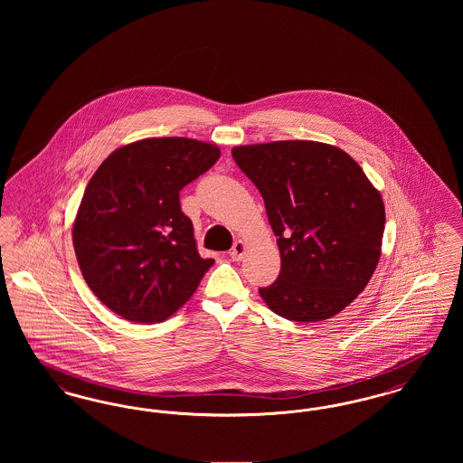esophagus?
<instances>
[{"label":"esophagus","mask_w":463,"mask_h":463,"mask_svg":"<svg viewBox=\"0 0 463 463\" xmlns=\"http://www.w3.org/2000/svg\"><path fill=\"white\" fill-rule=\"evenodd\" d=\"M244 253H246V242L241 241V240H238V241L234 242V246H232V248H231V251H229L231 259H232V260H236V262L242 260Z\"/></svg>","instance_id":"obj_1"}]
</instances>
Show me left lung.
<instances>
[{"label": "left lung", "mask_w": 463, "mask_h": 463, "mask_svg": "<svg viewBox=\"0 0 463 463\" xmlns=\"http://www.w3.org/2000/svg\"><path fill=\"white\" fill-rule=\"evenodd\" d=\"M232 157L260 191L281 255V272L260 297L289 321L330 319L366 288L380 260V193L351 156L323 142L240 146Z\"/></svg>", "instance_id": "obj_1"}]
</instances>
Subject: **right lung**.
Here are the masks:
<instances>
[{"mask_svg":"<svg viewBox=\"0 0 463 463\" xmlns=\"http://www.w3.org/2000/svg\"><path fill=\"white\" fill-rule=\"evenodd\" d=\"M219 157L217 146L194 138H144L110 153L90 178L72 244L90 289L123 319L165 321L215 264L199 257L178 193Z\"/></svg>","mask_w":463,"mask_h":463,"instance_id":"1","label":"right lung"}]
</instances>
